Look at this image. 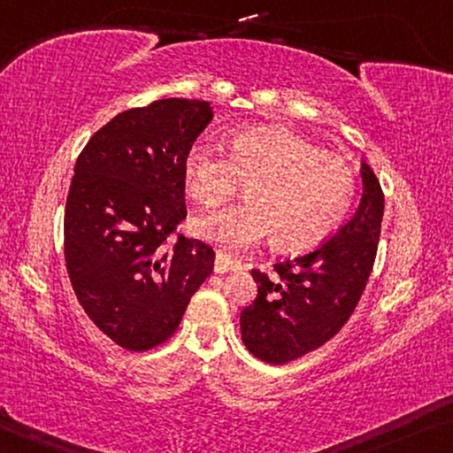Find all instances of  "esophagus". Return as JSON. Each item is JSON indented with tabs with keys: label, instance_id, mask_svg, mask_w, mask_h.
Segmentation results:
<instances>
[{
	"label": "esophagus",
	"instance_id": "obj_1",
	"mask_svg": "<svg viewBox=\"0 0 453 453\" xmlns=\"http://www.w3.org/2000/svg\"><path fill=\"white\" fill-rule=\"evenodd\" d=\"M241 263L234 261L231 255L222 253V250H219L217 253V259H214V271L217 273H226V271H233V269H239Z\"/></svg>",
	"mask_w": 453,
	"mask_h": 453
}]
</instances>
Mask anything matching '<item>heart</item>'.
Here are the masks:
<instances>
[{
    "instance_id": "heart-1",
    "label": "heart",
    "mask_w": 453,
    "mask_h": 453,
    "mask_svg": "<svg viewBox=\"0 0 453 453\" xmlns=\"http://www.w3.org/2000/svg\"><path fill=\"white\" fill-rule=\"evenodd\" d=\"M184 182L204 208H217L247 182L245 203L194 219L192 231L228 250L271 234L281 250H303L336 231L357 196V173L342 156L283 127L236 131L228 150L196 139L186 151Z\"/></svg>"
}]
</instances>
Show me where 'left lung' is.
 Listing matches in <instances>:
<instances>
[{
    "mask_svg": "<svg viewBox=\"0 0 453 453\" xmlns=\"http://www.w3.org/2000/svg\"><path fill=\"white\" fill-rule=\"evenodd\" d=\"M363 200L328 241L296 259L277 261L273 277L250 269L255 302L241 311V336L250 354L285 365L316 350L352 316L379 249L385 196L363 164Z\"/></svg>",
    "mask_w": 453,
    "mask_h": 453,
    "instance_id": "obj_1",
    "label": "left lung"
}]
</instances>
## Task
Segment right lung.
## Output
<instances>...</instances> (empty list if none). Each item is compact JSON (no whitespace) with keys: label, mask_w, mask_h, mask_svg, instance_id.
I'll return each mask as SVG.
<instances>
[{"label":"right lung","mask_w":453,"mask_h":453,"mask_svg":"<svg viewBox=\"0 0 453 453\" xmlns=\"http://www.w3.org/2000/svg\"><path fill=\"white\" fill-rule=\"evenodd\" d=\"M211 119V103L194 99L123 111L74 164L66 271L87 316L125 350L165 342L214 269L212 247L178 233L186 151Z\"/></svg>","instance_id":"1"}]
</instances>
